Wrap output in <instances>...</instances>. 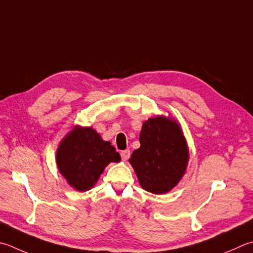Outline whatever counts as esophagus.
<instances>
[{
  "instance_id": "esophagus-1",
  "label": "esophagus",
  "mask_w": 253,
  "mask_h": 253,
  "mask_svg": "<svg viewBox=\"0 0 253 253\" xmlns=\"http://www.w3.org/2000/svg\"><path fill=\"white\" fill-rule=\"evenodd\" d=\"M121 156H122V159L124 160V162H126V160H128V158H129L130 156V151L126 149V150H123L121 153Z\"/></svg>"
}]
</instances>
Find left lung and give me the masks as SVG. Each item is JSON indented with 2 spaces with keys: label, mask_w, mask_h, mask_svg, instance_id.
Listing matches in <instances>:
<instances>
[{
  "label": "left lung",
  "mask_w": 253,
  "mask_h": 253,
  "mask_svg": "<svg viewBox=\"0 0 253 253\" xmlns=\"http://www.w3.org/2000/svg\"><path fill=\"white\" fill-rule=\"evenodd\" d=\"M139 142L129 163L140 187L155 195L167 194L181 180L189 162L180 124L164 115L150 117L142 123Z\"/></svg>",
  "instance_id": "obj_1"
}]
</instances>
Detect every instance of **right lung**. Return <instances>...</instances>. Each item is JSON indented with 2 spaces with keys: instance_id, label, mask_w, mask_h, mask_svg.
Returning a JSON list of instances; mask_svg holds the SVG:
<instances>
[{
  "instance_id": "obj_1",
  "label": "right lung",
  "mask_w": 253,
  "mask_h": 253,
  "mask_svg": "<svg viewBox=\"0 0 253 253\" xmlns=\"http://www.w3.org/2000/svg\"><path fill=\"white\" fill-rule=\"evenodd\" d=\"M55 159L68 185L85 192L96 185L109 164L121 162V156L93 127L76 125L59 142Z\"/></svg>"
}]
</instances>
